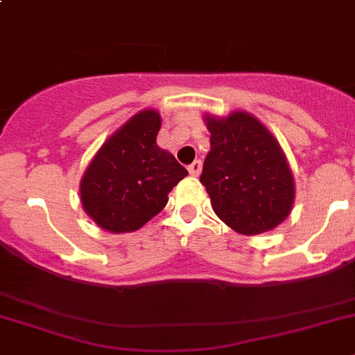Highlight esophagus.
<instances>
[{
    "label": "esophagus",
    "instance_id": "1",
    "mask_svg": "<svg viewBox=\"0 0 355 355\" xmlns=\"http://www.w3.org/2000/svg\"><path fill=\"white\" fill-rule=\"evenodd\" d=\"M187 170H189V173L193 175V177H198V175L201 173V161H194L193 164H189Z\"/></svg>",
    "mask_w": 355,
    "mask_h": 355
}]
</instances>
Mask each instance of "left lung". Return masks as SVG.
I'll return each instance as SVG.
<instances>
[{
	"label": "left lung",
	"mask_w": 355,
	"mask_h": 355,
	"mask_svg": "<svg viewBox=\"0 0 355 355\" xmlns=\"http://www.w3.org/2000/svg\"><path fill=\"white\" fill-rule=\"evenodd\" d=\"M210 152L200 182L212 209L242 235L269 232L293 205V177L272 134L248 113L205 118Z\"/></svg>",
	"instance_id": "obj_1"
}]
</instances>
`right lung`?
Wrapping results in <instances>:
<instances>
[{"label":"right lung","mask_w":355,"mask_h":355,"mask_svg":"<svg viewBox=\"0 0 355 355\" xmlns=\"http://www.w3.org/2000/svg\"><path fill=\"white\" fill-rule=\"evenodd\" d=\"M161 129L157 111L145 110L107 139L81 180V203L101 228L134 232L157 216L168 193L187 177V170L155 138Z\"/></svg>","instance_id":"right-lung-1"}]
</instances>
